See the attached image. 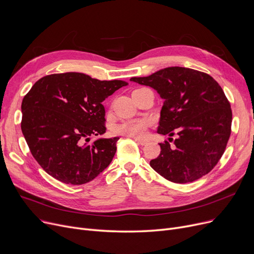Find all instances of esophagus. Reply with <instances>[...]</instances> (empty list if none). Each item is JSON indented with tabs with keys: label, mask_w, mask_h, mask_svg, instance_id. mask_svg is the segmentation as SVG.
Wrapping results in <instances>:
<instances>
[{
	"label": "esophagus",
	"mask_w": 254,
	"mask_h": 254,
	"mask_svg": "<svg viewBox=\"0 0 254 254\" xmlns=\"http://www.w3.org/2000/svg\"><path fill=\"white\" fill-rule=\"evenodd\" d=\"M135 139V141L137 142V143H139V144H141V145H146L148 143V141L147 140H143V139H138V138H134Z\"/></svg>",
	"instance_id": "obj_1"
}]
</instances>
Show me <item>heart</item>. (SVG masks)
Here are the masks:
<instances>
[{
    "mask_svg": "<svg viewBox=\"0 0 254 254\" xmlns=\"http://www.w3.org/2000/svg\"><path fill=\"white\" fill-rule=\"evenodd\" d=\"M150 123L147 119H138V120H128L117 125L114 127L115 134L126 135L132 138H143L147 134Z\"/></svg>",
    "mask_w": 254,
    "mask_h": 254,
    "instance_id": "obj_1",
    "label": "heart"
}]
</instances>
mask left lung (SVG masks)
<instances>
[{
  "label": "left lung",
  "mask_w": 254,
  "mask_h": 254,
  "mask_svg": "<svg viewBox=\"0 0 254 254\" xmlns=\"http://www.w3.org/2000/svg\"><path fill=\"white\" fill-rule=\"evenodd\" d=\"M130 81L152 87L164 100L158 134L172 137L175 129L178 135L174 146L159 143L161 154L151 159V168L175 183L208 174L231 136L232 109L221 86L210 75L182 66L132 77Z\"/></svg>",
  "instance_id": "obj_1"
}]
</instances>
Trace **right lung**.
<instances>
[{
    "instance_id": "1",
    "label": "right lung",
    "mask_w": 254,
    "mask_h": 254,
    "mask_svg": "<svg viewBox=\"0 0 254 254\" xmlns=\"http://www.w3.org/2000/svg\"><path fill=\"white\" fill-rule=\"evenodd\" d=\"M122 80L101 81L82 73L45 76L33 85L21 104V130L42 169L59 181L80 185L95 179L110 165L118 137L91 135L106 131L102 102L120 87Z\"/></svg>"
}]
</instances>
